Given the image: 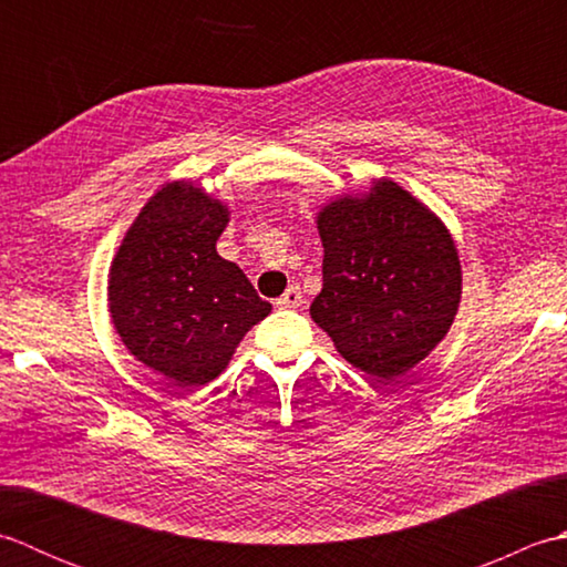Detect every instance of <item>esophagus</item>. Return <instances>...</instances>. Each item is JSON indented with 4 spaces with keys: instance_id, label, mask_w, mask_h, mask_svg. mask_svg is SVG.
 <instances>
[{
    "instance_id": "obj_1",
    "label": "esophagus",
    "mask_w": 567,
    "mask_h": 567,
    "mask_svg": "<svg viewBox=\"0 0 567 567\" xmlns=\"http://www.w3.org/2000/svg\"><path fill=\"white\" fill-rule=\"evenodd\" d=\"M275 305L280 307V309H299V307L305 305L302 290H299V287H295V285H292V287H287L285 295L275 299Z\"/></svg>"
}]
</instances>
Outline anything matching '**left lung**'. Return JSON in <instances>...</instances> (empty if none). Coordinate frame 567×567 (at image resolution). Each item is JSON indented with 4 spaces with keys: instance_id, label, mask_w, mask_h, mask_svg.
<instances>
[{
    "instance_id": "obj_1",
    "label": "left lung",
    "mask_w": 567,
    "mask_h": 567,
    "mask_svg": "<svg viewBox=\"0 0 567 567\" xmlns=\"http://www.w3.org/2000/svg\"><path fill=\"white\" fill-rule=\"evenodd\" d=\"M323 287L309 307L336 351L388 382L436 348L461 307L463 268L441 216L390 177L317 212Z\"/></svg>"
}]
</instances>
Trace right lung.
Wrapping results in <instances>:
<instances>
[{
    "mask_svg": "<svg viewBox=\"0 0 567 567\" xmlns=\"http://www.w3.org/2000/svg\"><path fill=\"white\" fill-rule=\"evenodd\" d=\"M231 207L192 179L153 192L116 248L106 305L118 339L143 365L199 390L231 363L272 307L236 262L216 252Z\"/></svg>",
    "mask_w": 567,
    "mask_h": 567,
    "instance_id": "right-lung-1",
    "label": "right lung"
}]
</instances>
